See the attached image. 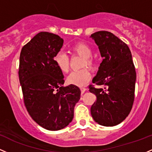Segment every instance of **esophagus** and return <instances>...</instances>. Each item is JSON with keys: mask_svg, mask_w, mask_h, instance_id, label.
<instances>
[{"mask_svg": "<svg viewBox=\"0 0 152 152\" xmlns=\"http://www.w3.org/2000/svg\"><path fill=\"white\" fill-rule=\"evenodd\" d=\"M87 90V89L85 87H81V94H84V93L85 92V91Z\"/></svg>", "mask_w": 152, "mask_h": 152, "instance_id": "1", "label": "esophagus"}]
</instances>
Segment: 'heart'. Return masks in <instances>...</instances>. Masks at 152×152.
<instances>
[{"instance_id": "1", "label": "heart", "mask_w": 152, "mask_h": 152, "mask_svg": "<svg viewBox=\"0 0 152 152\" xmlns=\"http://www.w3.org/2000/svg\"><path fill=\"white\" fill-rule=\"evenodd\" d=\"M71 51L74 54L82 56L84 58L83 67L87 66L91 69L96 67V60L92 57L93 50L89 45L84 42H78L71 47ZM53 61L58 69L63 73H67L70 68V61L67 55L63 52H58L53 57ZM91 79V73L88 68L74 71L67 77L69 84L78 86H85Z\"/></svg>"}]
</instances>
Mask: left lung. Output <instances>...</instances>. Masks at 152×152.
<instances>
[{
    "instance_id": "obj_1",
    "label": "left lung",
    "mask_w": 152,
    "mask_h": 152,
    "mask_svg": "<svg viewBox=\"0 0 152 152\" xmlns=\"http://www.w3.org/2000/svg\"><path fill=\"white\" fill-rule=\"evenodd\" d=\"M91 37L104 58L92 81L104 88L89 87L96 96L91 114L98 124L114 126L126 119L134 102L136 73L132 56L127 45L110 31H96Z\"/></svg>"
}]
</instances>
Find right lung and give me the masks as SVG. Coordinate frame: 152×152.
<instances>
[{
	"mask_svg": "<svg viewBox=\"0 0 152 152\" xmlns=\"http://www.w3.org/2000/svg\"><path fill=\"white\" fill-rule=\"evenodd\" d=\"M63 44L57 34L41 31L20 53L19 77L25 107L31 118L49 131L62 129L72 121L81 96L77 86H63V73L53 61Z\"/></svg>",
	"mask_w": 152,
	"mask_h": 152,
	"instance_id": "1",
	"label": "right lung"
}]
</instances>
